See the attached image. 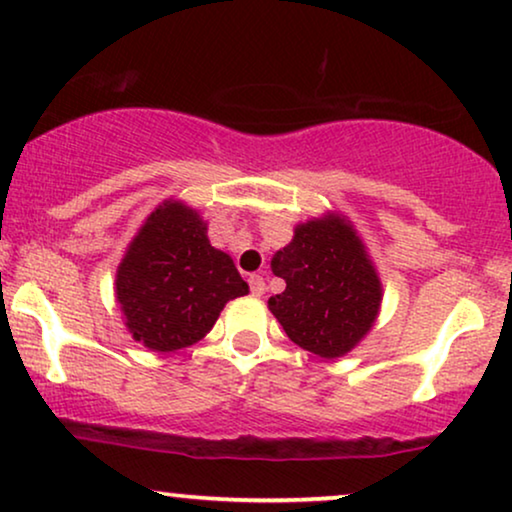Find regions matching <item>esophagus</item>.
Wrapping results in <instances>:
<instances>
[{
	"mask_svg": "<svg viewBox=\"0 0 512 512\" xmlns=\"http://www.w3.org/2000/svg\"><path fill=\"white\" fill-rule=\"evenodd\" d=\"M249 289L254 296H263L265 293V279L261 275H249Z\"/></svg>",
	"mask_w": 512,
	"mask_h": 512,
	"instance_id": "1",
	"label": "esophagus"
}]
</instances>
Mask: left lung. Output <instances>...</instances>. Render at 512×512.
<instances>
[{"instance_id":"obj_1","label":"left lung","mask_w":512,"mask_h":512,"mask_svg":"<svg viewBox=\"0 0 512 512\" xmlns=\"http://www.w3.org/2000/svg\"><path fill=\"white\" fill-rule=\"evenodd\" d=\"M270 268L286 289L268 307L298 347L338 359L373 326L382 300L380 279L345 219L328 216L298 226Z\"/></svg>"}]
</instances>
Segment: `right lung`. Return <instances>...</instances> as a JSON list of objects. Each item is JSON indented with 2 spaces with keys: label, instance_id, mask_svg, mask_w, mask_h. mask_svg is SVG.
<instances>
[{
  "label": "right lung",
  "instance_id": "obj_1",
  "mask_svg": "<svg viewBox=\"0 0 512 512\" xmlns=\"http://www.w3.org/2000/svg\"><path fill=\"white\" fill-rule=\"evenodd\" d=\"M247 291L233 258L209 244L205 223L179 202L149 216L116 275V298L132 338L153 352L202 340L223 305Z\"/></svg>",
  "mask_w": 512,
  "mask_h": 512
}]
</instances>
